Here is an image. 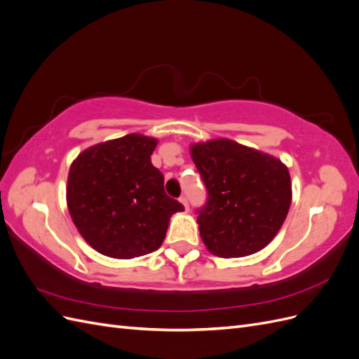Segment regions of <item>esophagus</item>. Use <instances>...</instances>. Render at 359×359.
Listing matches in <instances>:
<instances>
[{"label":"esophagus","instance_id":"1","mask_svg":"<svg viewBox=\"0 0 359 359\" xmlns=\"http://www.w3.org/2000/svg\"><path fill=\"white\" fill-rule=\"evenodd\" d=\"M180 202L184 205V210L189 211V202H187V198H186V196H181V198H180Z\"/></svg>","mask_w":359,"mask_h":359}]
</instances>
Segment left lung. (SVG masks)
<instances>
[{
  "label": "left lung",
  "mask_w": 359,
  "mask_h": 359,
  "mask_svg": "<svg viewBox=\"0 0 359 359\" xmlns=\"http://www.w3.org/2000/svg\"><path fill=\"white\" fill-rule=\"evenodd\" d=\"M190 156L208 190V202L198 211L208 252L244 257L273 241L292 202L285 163L224 137L191 144Z\"/></svg>",
  "instance_id": "1"
}]
</instances>
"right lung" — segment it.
<instances>
[{"mask_svg":"<svg viewBox=\"0 0 359 359\" xmlns=\"http://www.w3.org/2000/svg\"><path fill=\"white\" fill-rule=\"evenodd\" d=\"M158 140L139 133L93 145L76 157L67 178V208L83 240L114 259L157 250L170 217L184 206L169 198L151 163Z\"/></svg>","mask_w":359,"mask_h":359,"instance_id":"1","label":"right lung"}]
</instances>
